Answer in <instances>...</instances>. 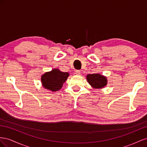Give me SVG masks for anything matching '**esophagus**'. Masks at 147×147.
<instances>
[{"mask_svg":"<svg viewBox=\"0 0 147 147\" xmlns=\"http://www.w3.org/2000/svg\"><path fill=\"white\" fill-rule=\"evenodd\" d=\"M75 74L77 75H80L81 74V71L79 70H76L75 71Z\"/></svg>","mask_w":147,"mask_h":147,"instance_id":"34e87169","label":"esophagus"}]
</instances>
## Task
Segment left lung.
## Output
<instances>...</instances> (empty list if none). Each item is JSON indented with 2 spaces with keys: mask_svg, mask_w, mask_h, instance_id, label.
I'll return each mask as SVG.
<instances>
[{
  "mask_svg": "<svg viewBox=\"0 0 147 147\" xmlns=\"http://www.w3.org/2000/svg\"><path fill=\"white\" fill-rule=\"evenodd\" d=\"M86 79L91 87L96 89H102L107 85L108 83L107 77L99 73L87 74Z\"/></svg>",
  "mask_w": 147,
  "mask_h": 147,
  "instance_id": "obj_1",
  "label": "left lung"
}]
</instances>
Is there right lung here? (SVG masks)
Instances as JSON below:
<instances>
[{
    "instance_id": "1",
    "label": "right lung",
    "mask_w": 147,
    "mask_h": 147,
    "mask_svg": "<svg viewBox=\"0 0 147 147\" xmlns=\"http://www.w3.org/2000/svg\"><path fill=\"white\" fill-rule=\"evenodd\" d=\"M69 76V73L68 72H62L59 69H53L42 75V85L44 89L53 92H57L61 89Z\"/></svg>"
}]
</instances>
